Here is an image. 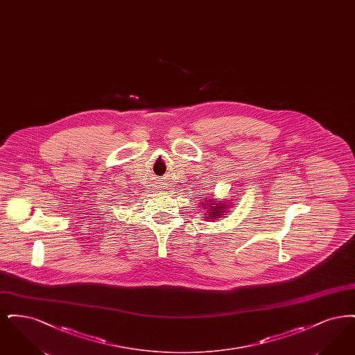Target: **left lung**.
Wrapping results in <instances>:
<instances>
[{
    "label": "left lung",
    "instance_id": "obj_1",
    "mask_svg": "<svg viewBox=\"0 0 355 355\" xmlns=\"http://www.w3.org/2000/svg\"><path fill=\"white\" fill-rule=\"evenodd\" d=\"M203 200L207 201V202L203 203L202 207L207 209L206 216H207L209 222L213 220H218L220 216H223V213L226 211V205L225 203L217 202L214 200H207V198H203Z\"/></svg>",
    "mask_w": 355,
    "mask_h": 355
}]
</instances>
